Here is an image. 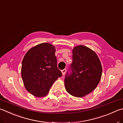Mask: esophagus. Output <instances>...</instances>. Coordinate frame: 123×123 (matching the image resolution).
<instances>
[{"label":"esophagus","instance_id":"obj_1","mask_svg":"<svg viewBox=\"0 0 123 123\" xmlns=\"http://www.w3.org/2000/svg\"><path fill=\"white\" fill-rule=\"evenodd\" d=\"M61 72H62V75H64V74H65V73L66 72V69H63V70H61Z\"/></svg>","mask_w":123,"mask_h":123}]
</instances>
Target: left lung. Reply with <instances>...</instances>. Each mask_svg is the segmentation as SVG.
I'll use <instances>...</instances> for the list:
<instances>
[{
    "mask_svg": "<svg viewBox=\"0 0 123 123\" xmlns=\"http://www.w3.org/2000/svg\"><path fill=\"white\" fill-rule=\"evenodd\" d=\"M72 73L64 79L66 91L71 95L82 97L96 88L100 81L102 67L94 51L83 45L74 47Z\"/></svg>",
    "mask_w": 123,
    "mask_h": 123,
    "instance_id": "1",
    "label": "left lung"
}]
</instances>
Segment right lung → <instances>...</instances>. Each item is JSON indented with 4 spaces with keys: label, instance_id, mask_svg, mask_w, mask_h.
<instances>
[{
    "label": "right lung",
    "instance_id": "1",
    "mask_svg": "<svg viewBox=\"0 0 123 123\" xmlns=\"http://www.w3.org/2000/svg\"><path fill=\"white\" fill-rule=\"evenodd\" d=\"M55 47L45 42L33 47L25 55L21 75L25 88L37 97L47 95L62 73L57 67Z\"/></svg>",
    "mask_w": 123,
    "mask_h": 123
}]
</instances>
